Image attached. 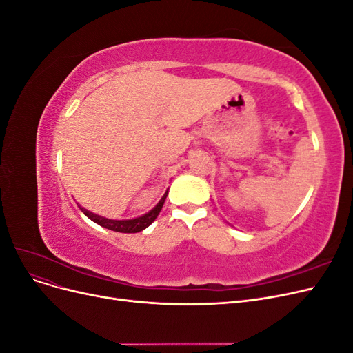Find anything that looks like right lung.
Returning a JSON list of instances; mask_svg holds the SVG:
<instances>
[{
  "instance_id": "right-lung-1",
  "label": "right lung",
  "mask_w": 353,
  "mask_h": 353,
  "mask_svg": "<svg viewBox=\"0 0 353 353\" xmlns=\"http://www.w3.org/2000/svg\"><path fill=\"white\" fill-rule=\"evenodd\" d=\"M166 196H168V191L163 194V197L160 199V201L157 203V205L148 212L145 213V215L140 216V218H135V219H126V221H114V219H108V218H103V216H99L95 215V213L87 210L81 208V210L87 215L92 222L99 223L100 227H104L108 230H112V231H116V232H140L143 230H145L148 225H152V222L157 218V215L160 213V210H162L163 208V203L166 200Z\"/></svg>"
}]
</instances>
